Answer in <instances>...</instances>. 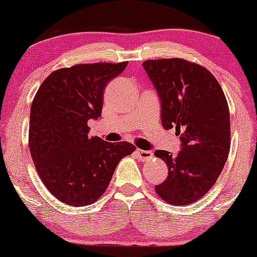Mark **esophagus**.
<instances>
[{"instance_id": "obj_1", "label": "esophagus", "mask_w": 257, "mask_h": 257, "mask_svg": "<svg viewBox=\"0 0 257 257\" xmlns=\"http://www.w3.org/2000/svg\"><path fill=\"white\" fill-rule=\"evenodd\" d=\"M137 153L141 161H150L153 157V152L151 150H137Z\"/></svg>"}]
</instances>
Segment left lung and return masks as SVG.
<instances>
[{"instance_id":"1","label":"left lung","mask_w":257,"mask_h":257,"mask_svg":"<svg viewBox=\"0 0 257 257\" xmlns=\"http://www.w3.org/2000/svg\"><path fill=\"white\" fill-rule=\"evenodd\" d=\"M161 101L164 129L175 128L181 147L176 155L157 150L168 176L155 190L173 205L202 198L222 172L229 146V110L219 82L205 67L184 59L143 63Z\"/></svg>"}]
</instances>
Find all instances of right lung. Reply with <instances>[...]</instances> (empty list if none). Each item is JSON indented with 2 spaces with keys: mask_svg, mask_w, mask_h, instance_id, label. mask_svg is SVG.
I'll use <instances>...</instances> for the list:
<instances>
[{
  "mask_svg": "<svg viewBox=\"0 0 257 257\" xmlns=\"http://www.w3.org/2000/svg\"><path fill=\"white\" fill-rule=\"evenodd\" d=\"M128 63L81 64L52 72L31 105L29 146L47 190L60 202L85 206L102 196L119 161L135 146L88 137L101 116L104 89Z\"/></svg>",
  "mask_w": 257,
  "mask_h": 257,
  "instance_id": "obj_1",
  "label": "right lung"
}]
</instances>
